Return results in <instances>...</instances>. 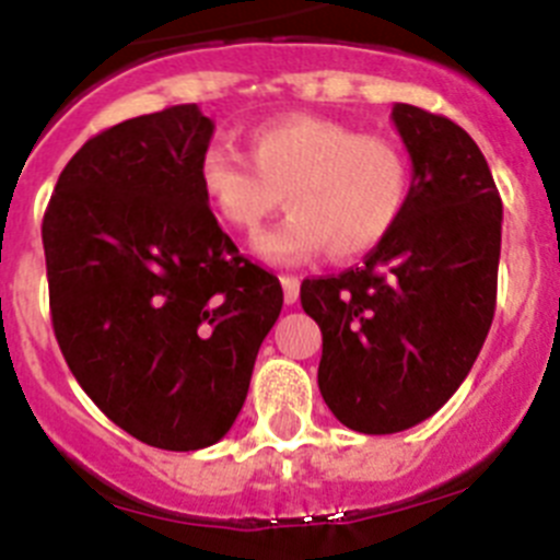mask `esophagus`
<instances>
[{
  "mask_svg": "<svg viewBox=\"0 0 560 560\" xmlns=\"http://www.w3.org/2000/svg\"><path fill=\"white\" fill-rule=\"evenodd\" d=\"M280 283H283L285 303L294 305L296 300H300V280H296L294 275H283V277H280Z\"/></svg>",
  "mask_w": 560,
  "mask_h": 560,
  "instance_id": "esophagus-1",
  "label": "esophagus"
}]
</instances>
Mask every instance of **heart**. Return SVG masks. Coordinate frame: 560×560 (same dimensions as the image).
I'll use <instances>...</instances> for the list:
<instances>
[{"label": "heart", "mask_w": 560, "mask_h": 560, "mask_svg": "<svg viewBox=\"0 0 560 560\" xmlns=\"http://www.w3.org/2000/svg\"><path fill=\"white\" fill-rule=\"evenodd\" d=\"M246 155L207 148L201 190L230 230L257 232L285 199L289 215L255 241L269 264H300L316 252L350 260L398 224L412 187L409 156L384 133L291 114L257 126Z\"/></svg>", "instance_id": "b5f03b06"}]
</instances>
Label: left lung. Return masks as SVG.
Returning <instances> with one entry per match:
<instances>
[{"mask_svg": "<svg viewBox=\"0 0 560 560\" xmlns=\"http://www.w3.org/2000/svg\"><path fill=\"white\" fill-rule=\"evenodd\" d=\"M412 156L398 224L364 266L300 285L323 330L319 393L353 432L438 412L474 368L497 311L502 199L477 142L443 114L395 103Z\"/></svg>", "mask_w": 560, "mask_h": 560, "instance_id": "obj_1", "label": "left lung"}]
</instances>
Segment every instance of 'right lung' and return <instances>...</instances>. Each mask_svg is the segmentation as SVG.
<instances>
[{
    "instance_id": "right-lung-1",
    "label": "right lung",
    "mask_w": 560,
    "mask_h": 560,
    "mask_svg": "<svg viewBox=\"0 0 560 560\" xmlns=\"http://www.w3.org/2000/svg\"><path fill=\"white\" fill-rule=\"evenodd\" d=\"M212 120L196 103L117 122L58 176L42 241L49 314L101 412L167 452L219 443L283 308L201 190Z\"/></svg>"
}]
</instances>
